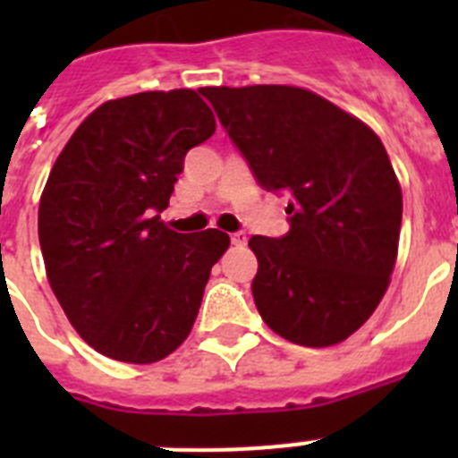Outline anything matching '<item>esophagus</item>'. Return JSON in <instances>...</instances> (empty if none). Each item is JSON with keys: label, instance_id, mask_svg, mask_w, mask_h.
Returning a JSON list of instances; mask_svg holds the SVG:
<instances>
[{"label": "esophagus", "instance_id": "1", "mask_svg": "<svg viewBox=\"0 0 458 458\" xmlns=\"http://www.w3.org/2000/svg\"><path fill=\"white\" fill-rule=\"evenodd\" d=\"M245 241H248V238H245V233H242V232L232 233V245H236V248H241V245H245Z\"/></svg>", "mask_w": 458, "mask_h": 458}]
</instances>
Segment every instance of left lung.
Segmentation results:
<instances>
[{
    "instance_id": "obj_1",
    "label": "left lung",
    "mask_w": 458,
    "mask_h": 458,
    "mask_svg": "<svg viewBox=\"0 0 458 458\" xmlns=\"http://www.w3.org/2000/svg\"><path fill=\"white\" fill-rule=\"evenodd\" d=\"M222 128L268 192L289 197V232L252 236V295L266 326L333 346L374 314L390 284L402 188L371 128L298 87H206Z\"/></svg>"
}]
</instances>
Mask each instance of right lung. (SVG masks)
I'll return each mask as SVG.
<instances>
[{"mask_svg": "<svg viewBox=\"0 0 458 458\" xmlns=\"http://www.w3.org/2000/svg\"><path fill=\"white\" fill-rule=\"evenodd\" d=\"M213 132L192 89L135 93L91 112L56 157L38 206L40 252L68 321L107 358L151 365L192 330L229 236L172 232L160 213L185 153Z\"/></svg>", "mask_w": 458, "mask_h": 458, "instance_id": "right-lung-1", "label": "right lung"}]
</instances>
